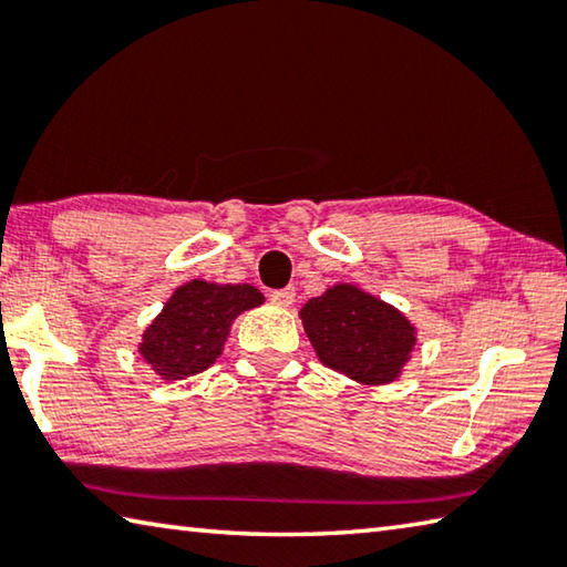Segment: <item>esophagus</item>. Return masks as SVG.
I'll use <instances>...</instances> for the list:
<instances>
[{
  "instance_id": "34e87169",
  "label": "esophagus",
  "mask_w": 567,
  "mask_h": 567,
  "mask_svg": "<svg viewBox=\"0 0 567 567\" xmlns=\"http://www.w3.org/2000/svg\"><path fill=\"white\" fill-rule=\"evenodd\" d=\"M296 299V289L293 286H286V289H278V291H271V301L276 306H291Z\"/></svg>"
}]
</instances>
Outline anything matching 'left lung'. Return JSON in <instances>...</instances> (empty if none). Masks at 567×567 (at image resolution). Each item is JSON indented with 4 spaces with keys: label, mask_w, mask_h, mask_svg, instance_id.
<instances>
[{
    "label": "left lung",
    "mask_w": 567,
    "mask_h": 567,
    "mask_svg": "<svg viewBox=\"0 0 567 567\" xmlns=\"http://www.w3.org/2000/svg\"><path fill=\"white\" fill-rule=\"evenodd\" d=\"M301 319L323 365L369 385L399 379L415 346L413 326L401 311L349 284L311 299Z\"/></svg>",
    "instance_id": "obj_1"
}]
</instances>
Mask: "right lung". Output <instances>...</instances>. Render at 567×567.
Listing matches in <instances>:
<instances>
[{
	"mask_svg": "<svg viewBox=\"0 0 567 567\" xmlns=\"http://www.w3.org/2000/svg\"><path fill=\"white\" fill-rule=\"evenodd\" d=\"M258 303H264V296L248 284L188 281L178 286L148 326L138 351L166 381L202 373L221 353L236 316Z\"/></svg>",
	"mask_w": 567,
	"mask_h": 567,
	"instance_id": "add662e5",
	"label": "right lung"
}]
</instances>
